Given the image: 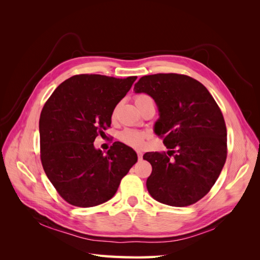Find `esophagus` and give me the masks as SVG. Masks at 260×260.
Returning <instances> with one entry per match:
<instances>
[{
    "label": "esophagus",
    "mask_w": 260,
    "mask_h": 260,
    "mask_svg": "<svg viewBox=\"0 0 260 260\" xmlns=\"http://www.w3.org/2000/svg\"><path fill=\"white\" fill-rule=\"evenodd\" d=\"M137 154H138V158H139L140 160L143 158V153H142V152H141V151H138V152H137Z\"/></svg>",
    "instance_id": "34e87169"
}]
</instances>
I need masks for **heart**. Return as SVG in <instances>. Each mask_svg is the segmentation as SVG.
<instances>
[{
    "mask_svg": "<svg viewBox=\"0 0 260 260\" xmlns=\"http://www.w3.org/2000/svg\"><path fill=\"white\" fill-rule=\"evenodd\" d=\"M146 101H153V100L151 96H148L147 94H144V93L137 94V95L135 96V102L137 105L142 104ZM116 115H117V107L114 108V111L112 113V117L115 118ZM146 136L147 135L143 131L136 130V129H124L119 133V140L122 143H124L125 145H128L130 147L140 148L143 146Z\"/></svg>",
    "mask_w": 260,
    "mask_h": 260,
    "instance_id": "b5f03b06",
    "label": "heart"
}]
</instances>
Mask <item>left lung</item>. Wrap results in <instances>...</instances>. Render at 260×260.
<instances>
[{"instance_id":"1","label":"left lung","mask_w":260,"mask_h":260,"mask_svg":"<svg viewBox=\"0 0 260 260\" xmlns=\"http://www.w3.org/2000/svg\"><path fill=\"white\" fill-rule=\"evenodd\" d=\"M137 93L151 95L159 111L155 133L169 151L148 152V193L169 206H190L215 184L226 159V127L221 111L200 81L179 74L140 78Z\"/></svg>"}]
</instances>
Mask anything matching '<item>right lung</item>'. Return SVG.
<instances>
[{
  "label": "right lung",
  "mask_w": 260,
  "mask_h": 260,
  "mask_svg": "<svg viewBox=\"0 0 260 260\" xmlns=\"http://www.w3.org/2000/svg\"><path fill=\"white\" fill-rule=\"evenodd\" d=\"M137 80L76 75L60 83L40 115V157L45 175L70 205L98 206L111 200L137 153L115 142L104 154L94 140L111 127L116 105Z\"/></svg>",
  "instance_id": "add662e5"
}]
</instances>
